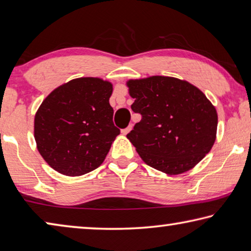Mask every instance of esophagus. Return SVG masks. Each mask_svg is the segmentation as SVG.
Returning <instances> with one entry per match:
<instances>
[{
	"label": "esophagus",
	"mask_w": 251,
	"mask_h": 251,
	"mask_svg": "<svg viewBox=\"0 0 251 251\" xmlns=\"http://www.w3.org/2000/svg\"><path fill=\"white\" fill-rule=\"evenodd\" d=\"M131 129H132V126L130 125V126H128V128H126V129H122V130H121V132H122V134H125V135H126V134H128V133L130 132Z\"/></svg>",
	"instance_id": "1"
}]
</instances>
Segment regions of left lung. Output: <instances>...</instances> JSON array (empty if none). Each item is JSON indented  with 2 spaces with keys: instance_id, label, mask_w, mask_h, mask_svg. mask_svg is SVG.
Wrapping results in <instances>:
<instances>
[{
  "instance_id": "1",
  "label": "left lung",
  "mask_w": 251,
  "mask_h": 251,
  "mask_svg": "<svg viewBox=\"0 0 251 251\" xmlns=\"http://www.w3.org/2000/svg\"><path fill=\"white\" fill-rule=\"evenodd\" d=\"M133 112L142 116L126 134L148 165L170 175L203 160L216 139L217 112L199 88L173 77L128 82Z\"/></svg>"
}]
</instances>
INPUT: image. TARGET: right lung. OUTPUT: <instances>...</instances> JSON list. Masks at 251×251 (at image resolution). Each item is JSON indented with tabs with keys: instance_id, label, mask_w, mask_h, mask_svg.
I'll return each instance as SVG.
<instances>
[{
	"instance_id": "obj_1",
	"label": "right lung",
	"mask_w": 251,
	"mask_h": 251,
	"mask_svg": "<svg viewBox=\"0 0 251 251\" xmlns=\"http://www.w3.org/2000/svg\"><path fill=\"white\" fill-rule=\"evenodd\" d=\"M112 85L78 78L55 89L35 116L37 149L57 172L79 176L102 163L120 129L109 103Z\"/></svg>"
}]
</instances>
